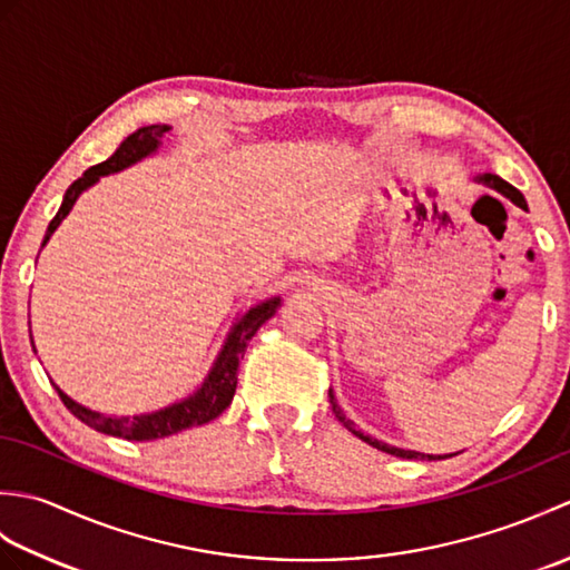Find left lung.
I'll list each match as a JSON object with an SVG mask.
<instances>
[{"instance_id": "obj_1", "label": "left lung", "mask_w": 570, "mask_h": 570, "mask_svg": "<svg viewBox=\"0 0 570 570\" xmlns=\"http://www.w3.org/2000/svg\"><path fill=\"white\" fill-rule=\"evenodd\" d=\"M478 180H482V184H488L490 188H494V190H500V193H504L507 198H510L512 203H517L519 208H527V200H524V196L522 193H519L514 186H510L507 184V180H502L500 176H492V174H485V176H480ZM328 396H331V406H333V414H335V419L343 423V426L350 431V433H355L360 441H365V443H370L372 448H377V451H384V453H390V455H396V458H411V460H426V458H431L433 460V455H423V453H416V451H404V448H394V445H386V443H382V441H374V439H370V435H365L362 431H357L355 429V423L350 421V419H345V414H343V409L337 406V402H335V396H333V392H328ZM441 458V455H439Z\"/></svg>"}]
</instances>
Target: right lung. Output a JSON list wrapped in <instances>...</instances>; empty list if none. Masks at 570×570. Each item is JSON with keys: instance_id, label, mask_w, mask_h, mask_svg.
Segmentation results:
<instances>
[{"instance_id": "1", "label": "right lung", "mask_w": 570, "mask_h": 570, "mask_svg": "<svg viewBox=\"0 0 570 570\" xmlns=\"http://www.w3.org/2000/svg\"><path fill=\"white\" fill-rule=\"evenodd\" d=\"M168 129L171 127H166V125H151V127L137 129L135 135H129L122 144H119V149L110 156V159L88 168V171H85L78 180H72L56 217L48 223L43 245L48 242V237L53 235V229L60 225V220H63V217L70 213L72 203L78 200V196L85 188L92 186L100 176L115 174V171H119V168L135 164V161L144 159V156L156 151V147H159V139L166 135ZM276 306H278V298H272V301H264V304H259V306L249 308L245 316L239 318L233 333L227 335L223 353H220V357H217L215 367L210 370L208 380L203 382L200 390L193 396L184 399V402H178L168 409L154 411V414L135 416V419H125V416L117 419V416H102V414H98V411H90V409L76 404L70 396L60 392L58 386H56V392L60 396V402L68 406L70 414L80 419L85 426H90V429L107 433V435H117V439H125V441H154V439H164V435H171V433H178V431L190 429V426H203V423H208L215 416H220L223 411L229 406V402H233L235 390H237L239 360L245 357V350L252 341V335L259 331V325L274 316Z\"/></svg>"}]
</instances>
